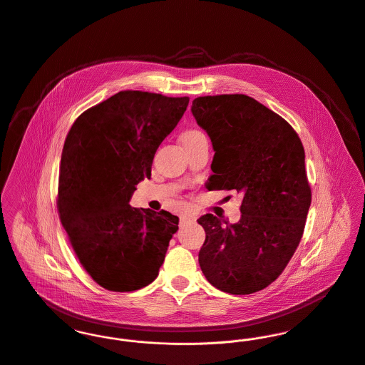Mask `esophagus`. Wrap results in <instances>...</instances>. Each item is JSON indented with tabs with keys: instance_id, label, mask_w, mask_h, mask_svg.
Here are the masks:
<instances>
[{
	"instance_id": "34e87169",
	"label": "esophagus",
	"mask_w": 365,
	"mask_h": 365,
	"mask_svg": "<svg viewBox=\"0 0 365 365\" xmlns=\"http://www.w3.org/2000/svg\"><path fill=\"white\" fill-rule=\"evenodd\" d=\"M196 218L195 217H192V215H183L182 218H180V224H187V222H193Z\"/></svg>"
}]
</instances>
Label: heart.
<instances>
[{"mask_svg": "<svg viewBox=\"0 0 365 365\" xmlns=\"http://www.w3.org/2000/svg\"><path fill=\"white\" fill-rule=\"evenodd\" d=\"M202 138H205V135L197 128H187L180 134V143L183 147H187L196 141H200Z\"/></svg>", "mask_w": 365, "mask_h": 365, "instance_id": "obj_1", "label": "heart"}]
</instances>
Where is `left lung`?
Segmentation results:
<instances>
[{
    "label": "left lung",
    "instance_id": "1",
    "mask_svg": "<svg viewBox=\"0 0 365 365\" xmlns=\"http://www.w3.org/2000/svg\"><path fill=\"white\" fill-rule=\"evenodd\" d=\"M192 113L215 151L210 190L242 195L241 220L204 214L199 252L202 274L215 288L245 295L282 273L304 234L311 205L305 153L282 116L246 95L200 96Z\"/></svg>",
    "mask_w": 365,
    "mask_h": 365
}]
</instances>
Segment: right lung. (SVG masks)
Instances as JSON below:
<instances>
[{
    "label": "right lung",
    "mask_w": 365,
    "mask_h": 365,
    "mask_svg": "<svg viewBox=\"0 0 365 365\" xmlns=\"http://www.w3.org/2000/svg\"><path fill=\"white\" fill-rule=\"evenodd\" d=\"M187 105V96L122 91L85 110L67 134L58 215L83 269L109 291L153 283L178 231L176 215L134 208L130 199Z\"/></svg>",
    "instance_id": "right-lung-1"
}]
</instances>
